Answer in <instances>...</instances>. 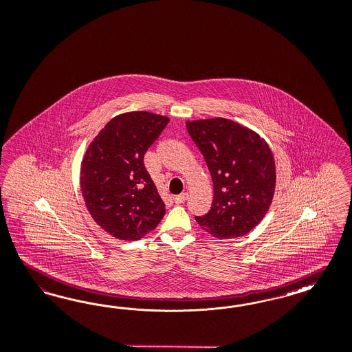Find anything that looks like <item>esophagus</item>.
I'll return each mask as SVG.
<instances>
[{"instance_id": "1", "label": "esophagus", "mask_w": 352, "mask_h": 352, "mask_svg": "<svg viewBox=\"0 0 352 352\" xmlns=\"http://www.w3.org/2000/svg\"><path fill=\"white\" fill-rule=\"evenodd\" d=\"M187 199H188V194H187V192H184V194L175 196V197H174V203H175V204H182V203H184Z\"/></svg>"}]
</instances>
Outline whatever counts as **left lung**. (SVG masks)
<instances>
[{
	"label": "left lung",
	"instance_id": "obj_1",
	"mask_svg": "<svg viewBox=\"0 0 352 352\" xmlns=\"http://www.w3.org/2000/svg\"><path fill=\"white\" fill-rule=\"evenodd\" d=\"M186 127L213 181L210 210L195 219L219 239L248 234L265 217L276 191V164L267 142L221 117L187 121Z\"/></svg>",
	"mask_w": 352,
	"mask_h": 352
}]
</instances>
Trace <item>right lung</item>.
<instances>
[{
    "label": "right lung",
    "mask_w": 352,
    "mask_h": 352,
    "mask_svg": "<svg viewBox=\"0 0 352 352\" xmlns=\"http://www.w3.org/2000/svg\"><path fill=\"white\" fill-rule=\"evenodd\" d=\"M168 123V117L149 111L123 113L85 151L80 165L85 206L97 225L117 239L143 238L165 214L143 160Z\"/></svg>",
    "instance_id": "1"
}]
</instances>
